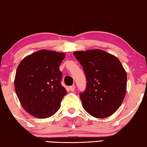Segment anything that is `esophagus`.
I'll return each mask as SVG.
<instances>
[{"instance_id":"1","label":"esophagus","mask_w":147,"mask_h":147,"mask_svg":"<svg viewBox=\"0 0 147 147\" xmlns=\"http://www.w3.org/2000/svg\"><path fill=\"white\" fill-rule=\"evenodd\" d=\"M69 89L71 90V91H74V90H75V86H74V85H73V86H69Z\"/></svg>"}]
</instances>
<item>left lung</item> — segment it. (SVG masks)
I'll return each mask as SVG.
<instances>
[{
	"label": "left lung",
	"mask_w": 147,
	"mask_h": 147,
	"mask_svg": "<svg viewBox=\"0 0 147 147\" xmlns=\"http://www.w3.org/2000/svg\"><path fill=\"white\" fill-rule=\"evenodd\" d=\"M73 55L86 76V87L80 94L84 110L102 119L118 110L125 98L127 76L119 59L100 49L76 51Z\"/></svg>",
	"instance_id": "obj_1"
}]
</instances>
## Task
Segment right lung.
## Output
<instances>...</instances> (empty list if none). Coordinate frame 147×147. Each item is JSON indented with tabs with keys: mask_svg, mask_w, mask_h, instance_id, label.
Returning a JSON list of instances; mask_svg holds the SVG:
<instances>
[{
	"mask_svg": "<svg viewBox=\"0 0 147 147\" xmlns=\"http://www.w3.org/2000/svg\"><path fill=\"white\" fill-rule=\"evenodd\" d=\"M65 54L40 50L27 56L16 69L14 88L26 112L38 119L50 117L61 107L67 90L61 85L59 65Z\"/></svg>",
	"mask_w": 147,
	"mask_h": 147,
	"instance_id": "right-lung-1",
	"label": "right lung"
}]
</instances>
